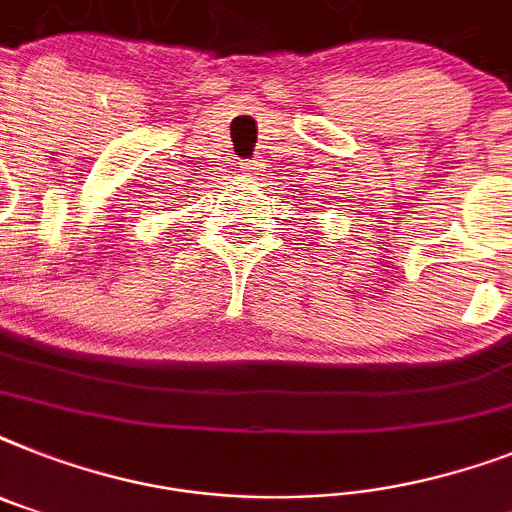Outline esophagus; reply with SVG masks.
<instances>
[{"mask_svg": "<svg viewBox=\"0 0 512 512\" xmlns=\"http://www.w3.org/2000/svg\"><path fill=\"white\" fill-rule=\"evenodd\" d=\"M239 170H242V173H247V176H257L260 165H257L255 160H247V162H239Z\"/></svg>", "mask_w": 512, "mask_h": 512, "instance_id": "1", "label": "esophagus"}]
</instances>
